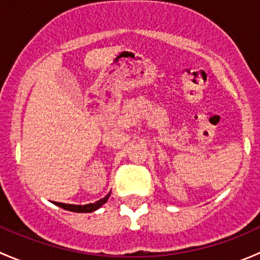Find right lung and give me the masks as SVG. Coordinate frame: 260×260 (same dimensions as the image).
Listing matches in <instances>:
<instances>
[{
    "label": "right lung",
    "mask_w": 260,
    "mask_h": 260,
    "mask_svg": "<svg viewBox=\"0 0 260 260\" xmlns=\"http://www.w3.org/2000/svg\"><path fill=\"white\" fill-rule=\"evenodd\" d=\"M109 196H111V192L108 193L107 196H104L103 199H101V200L95 201L94 204H86V205H73V204H62V203H55V205H57L59 208L64 209V210H69V211H73V212H93L95 210H98L99 208H102V206L104 205V204L108 201Z\"/></svg>",
    "instance_id": "add662e5"
}]
</instances>
